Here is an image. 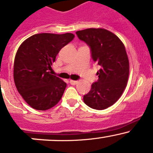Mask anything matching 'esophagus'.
Returning <instances> with one entry per match:
<instances>
[{
    "instance_id": "1",
    "label": "esophagus",
    "mask_w": 153,
    "mask_h": 153,
    "mask_svg": "<svg viewBox=\"0 0 153 153\" xmlns=\"http://www.w3.org/2000/svg\"><path fill=\"white\" fill-rule=\"evenodd\" d=\"M69 83H70L72 85H75V84H78V81H73V80H70V81H69Z\"/></svg>"
}]
</instances>
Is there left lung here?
<instances>
[{
  "instance_id": "left-lung-1",
  "label": "left lung",
  "mask_w": 153,
  "mask_h": 153,
  "mask_svg": "<svg viewBox=\"0 0 153 153\" xmlns=\"http://www.w3.org/2000/svg\"><path fill=\"white\" fill-rule=\"evenodd\" d=\"M76 35L89 46L92 60L101 67L97 72L98 81L84 95V103L98 110L106 109L119 99L128 81L129 59L124 44L104 29H86Z\"/></svg>"
}]
</instances>
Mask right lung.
<instances>
[{
    "label": "right lung",
    "instance_id": "add662e5",
    "mask_svg": "<svg viewBox=\"0 0 153 153\" xmlns=\"http://www.w3.org/2000/svg\"><path fill=\"white\" fill-rule=\"evenodd\" d=\"M72 33L36 34L18 48L14 63V81L20 95L31 107L47 110L61 100L67 84L51 70L57 55L72 41Z\"/></svg>",
    "mask_w": 153,
    "mask_h": 153
}]
</instances>
